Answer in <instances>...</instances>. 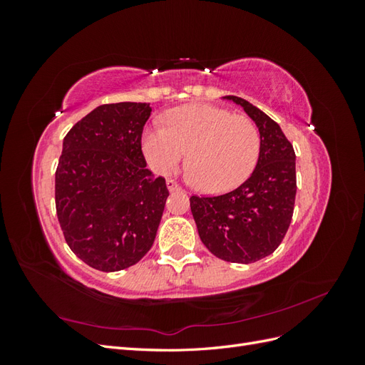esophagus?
Wrapping results in <instances>:
<instances>
[{
  "label": "esophagus",
  "instance_id": "34e87169",
  "mask_svg": "<svg viewBox=\"0 0 365 365\" xmlns=\"http://www.w3.org/2000/svg\"><path fill=\"white\" fill-rule=\"evenodd\" d=\"M165 185H168L169 192H176V190H181V187L178 185V182L173 181V180H168V181H165Z\"/></svg>",
  "mask_w": 365,
  "mask_h": 365
}]
</instances>
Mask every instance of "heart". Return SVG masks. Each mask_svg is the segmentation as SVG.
<instances>
[{
	"label": "heart",
	"mask_w": 365,
	"mask_h": 365,
	"mask_svg": "<svg viewBox=\"0 0 365 365\" xmlns=\"http://www.w3.org/2000/svg\"><path fill=\"white\" fill-rule=\"evenodd\" d=\"M143 155L157 173L169 175L189 152V178L205 193H224L244 182L260 153V132L245 115L190 103L165 115V128L149 126L141 137Z\"/></svg>",
	"instance_id": "b5f03b06"
}]
</instances>
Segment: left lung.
Returning a JSON list of instances; mask_svg holds the SVG:
<instances>
[{"instance_id": "8db88e82", "label": "left lung", "mask_w": 365, "mask_h": 365, "mask_svg": "<svg viewBox=\"0 0 365 365\" xmlns=\"http://www.w3.org/2000/svg\"><path fill=\"white\" fill-rule=\"evenodd\" d=\"M260 132V153L250 178L219 196H192L190 208L202 244L216 257L252 263L269 256L289 228L297 193L295 152L275 121L236 96Z\"/></svg>"}]
</instances>
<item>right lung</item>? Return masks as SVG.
Instances as JSON below:
<instances>
[{
    "mask_svg": "<svg viewBox=\"0 0 365 365\" xmlns=\"http://www.w3.org/2000/svg\"><path fill=\"white\" fill-rule=\"evenodd\" d=\"M149 103L101 105L63 138L56 169V213L71 251L114 272L150 250L169 190L141 152Z\"/></svg>",
    "mask_w": 365,
    "mask_h": 365,
    "instance_id": "add662e5",
    "label": "right lung"
}]
</instances>
